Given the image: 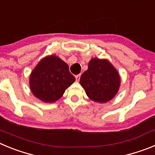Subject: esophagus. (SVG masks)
Segmentation results:
<instances>
[{
	"label": "esophagus",
	"mask_w": 155,
	"mask_h": 155,
	"mask_svg": "<svg viewBox=\"0 0 155 155\" xmlns=\"http://www.w3.org/2000/svg\"><path fill=\"white\" fill-rule=\"evenodd\" d=\"M80 78H81V74H78L75 76V78H76V81L78 82L79 81V80H80Z\"/></svg>",
	"instance_id": "obj_1"
}]
</instances>
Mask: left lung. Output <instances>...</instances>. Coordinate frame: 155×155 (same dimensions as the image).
I'll use <instances>...</instances> for the list:
<instances>
[{"label": "left lung", "instance_id": "1", "mask_svg": "<svg viewBox=\"0 0 155 155\" xmlns=\"http://www.w3.org/2000/svg\"><path fill=\"white\" fill-rule=\"evenodd\" d=\"M80 84L90 99L105 103L118 92L120 77L108 60L93 58L88 63L87 71L81 76Z\"/></svg>", "mask_w": 155, "mask_h": 155}]
</instances>
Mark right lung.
I'll return each instance as SVG.
<instances>
[{"mask_svg": "<svg viewBox=\"0 0 155 155\" xmlns=\"http://www.w3.org/2000/svg\"><path fill=\"white\" fill-rule=\"evenodd\" d=\"M75 81L69 67L57 56L44 57L35 66L29 78L32 94L44 102H54Z\"/></svg>", "mask_w": 155, "mask_h": 155, "instance_id": "1", "label": "right lung"}]
</instances>
